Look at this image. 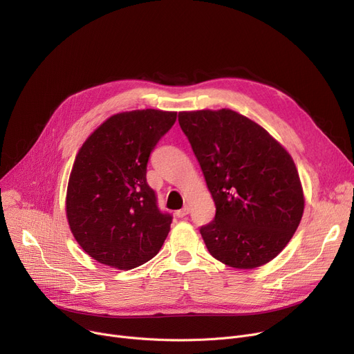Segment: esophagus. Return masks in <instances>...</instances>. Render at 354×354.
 Returning <instances> with one entry per match:
<instances>
[{"instance_id":"1","label":"esophagus","mask_w":354,"mask_h":354,"mask_svg":"<svg viewBox=\"0 0 354 354\" xmlns=\"http://www.w3.org/2000/svg\"><path fill=\"white\" fill-rule=\"evenodd\" d=\"M188 214H189V207H188V205H185L182 209H179V211L175 212V215H176L178 218H183V216H187Z\"/></svg>"}]
</instances>
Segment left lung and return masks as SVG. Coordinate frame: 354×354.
<instances>
[{
	"label": "left lung",
	"instance_id": "1",
	"mask_svg": "<svg viewBox=\"0 0 354 354\" xmlns=\"http://www.w3.org/2000/svg\"><path fill=\"white\" fill-rule=\"evenodd\" d=\"M178 120L216 207L199 230L209 254L243 270L270 263L304 211L292 158L266 129L230 109L180 111Z\"/></svg>",
	"mask_w": 354,
	"mask_h": 354
}]
</instances>
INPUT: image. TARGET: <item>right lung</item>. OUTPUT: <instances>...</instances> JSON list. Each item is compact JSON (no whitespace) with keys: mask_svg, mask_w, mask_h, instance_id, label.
Segmentation results:
<instances>
[{"mask_svg":"<svg viewBox=\"0 0 354 354\" xmlns=\"http://www.w3.org/2000/svg\"><path fill=\"white\" fill-rule=\"evenodd\" d=\"M176 111H124L109 118L80 147L68 179L66 212L79 245L119 270L152 259L171 230L172 215L158 207L146 167Z\"/></svg>","mask_w":354,"mask_h":354,"instance_id":"add662e5","label":"right lung"}]
</instances>
